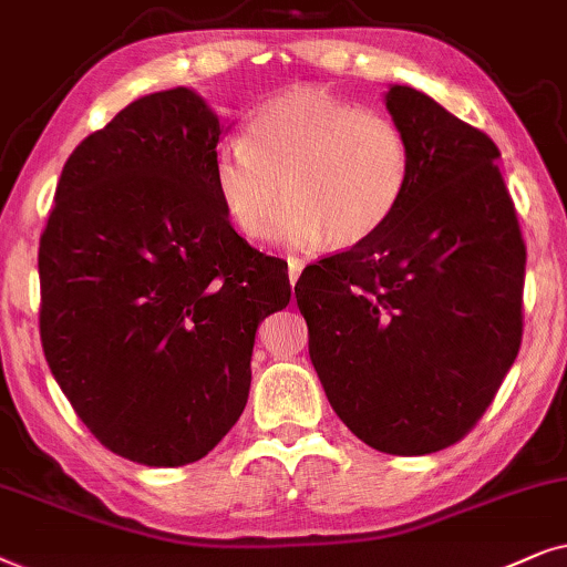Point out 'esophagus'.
<instances>
[{"label": "esophagus", "mask_w": 567, "mask_h": 567, "mask_svg": "<svg viewBox=\"0 0 567 567\" xmlns=\"http://www.w3.org/2000/svg\"><path fill=\"white\" fill-rule=\"evenodd\" d=\"M300 271H303V261H300V259H288V277H290V285L298 282Z\"/></svg>", "instance_id": "obj_1"}]
</instances>
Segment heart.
Masks as SVG:
<instances>
[{
	"label": "heart",
	"mask_w": 567,
	"mask_h": 567,
	"mask_svg": "<svg viewBox=\"0 0 567 567\" xmlns=\"http://www.w3.org/2000/svg\"><path fill=\"white\" fill-rule=\"evenodd\" d=\"M412 178V142L394 118L321 87L269 97L240 142L213 155V184L246 238L279 236L296 248L365 244L394 220ZM286 196L282 197L281 194Z\"/></svg>",
	"instance_id": "heart-1"
}]
</instances>
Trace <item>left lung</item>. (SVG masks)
<instances>
[{
	"instance_id": "left-lung-1",
	"label": "left lung",
	"mask_w": 567,
	"mask_h": 567,
	"mask_svg": "<svg viewBox=\"0 0 567 567\" xmlns=\"http://www.w3.org/2000/svg\"><path fill=\"white\" fill-rule=\"evenodd\" d=\"M412 178L386 228L303 269L308 354L339 420L383 454L470 433L516 360L524 267L501 150L420 90L386 93Z\"/></svg>"
}]
</instances>
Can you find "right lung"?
I'll list each match as a JSON object with an SVG mask.
<instances>
[{
    "label": "right lung",
    "mask_w": 567,
    "mask_h": 567,
    "mask_svg": "<svg viewBox=\"0 0 567 567\" xmlns=\"http://www.w3.org/2000/svg\"><path fill=\"white\" fill-rule=\"evenodd\" d=\"M220 118L194 90L140 97L64 163L41 233V344L113 454L207 456L244 412L259 323L290 303L288 264L256 251L213 184Z\"/></svg>",
    "instance_id": "right-lung-1"
}]
</instances>
